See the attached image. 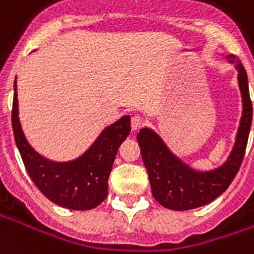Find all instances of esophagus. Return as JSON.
I'll return each mask as SVG.
<instances>
[{
	"mask_svg": "<svg viewBox=\"0 0 254 254\" xmlns=\"http://www.w3.org/2000/svg\"><path fill=\"white\" fill-rule=\"evenodd\" d=\"M130 125H132V130H139L140 127H143V118L140 115H134V117H132Z\"/></svg>",
	"mask_w": 254,
	"mask_h": 254,
	"instance_id": "esophagus-1",
	"label": "esophagus"
}]
</instances>
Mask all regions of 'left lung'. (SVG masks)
<instances>
[{
	"instance_id": "left-lung-1",
	"label": "left lung",
	"mask_w": 254,
	"mask_h": 254,
	"mask_svg": "<svg viewBox=\"0 0 254 254\" xmlns=\"http://www.w3.org/2000/svg\"><path fill=\"white\" fill-rule=\"evenodd\" d=\"M227 59L234 63L238 70L244 113L235 145L223 166L210 172L192 170L175 157L152 130L144 127L137 133V141L145 169L148 172L152 195L168 209L189 210L214 201L230 187L242 165L251 132L253 107L245 67L235 55H228Z\"/></svg>"
}]
</instances>
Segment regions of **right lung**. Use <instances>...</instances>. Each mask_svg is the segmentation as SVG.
<instances>
[{"mask_svg":"<svg viewBox=\"0 0 254 254\" xmlns=\"http://www.w3.org/2000/svg\"><path fill=\"white\" fill-rule=\"evenodd\" d=\"M12 127L23 164L37 189L49 201L72 210H89L109 194V177L115 155L130 132V117L125 115L106 127L90 148L70 162H53L31 148L19 122L16 81L13 86Z\"/></svg>","mask_w":254,"mask_h":254,"instance_id":"right-lung-1","label":"right lung"}]
</instances>
